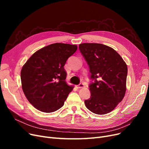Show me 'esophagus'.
Here are the masks:
<instances>
[{"mask_svg": "<svg viewBox=\"0 0 149 149\" xmlns=\"http://www.w3.org/2000/svg\"><path fill=\"white\" fill-rule=\"evenodd\" d=\"M76 87L78 89H79V88H84V84H83V83H80L79 84H78V85H76Z\"/></svg>", "mask_w": 149, "mask_h": 149, "instance_id": "obj_1", "label": "esophagus"}]
</instances>
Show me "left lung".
Masks as SVG:
<instances>
[{"instance_id": "left-lung-1", "label": "left lung", "mask_w": 149, "mask_h": 149, "mask_svg": "<svg viewBox=\"0 0 149 149\" xmlns=\"http://www.w3.org/2000/svg\"><path fill=\"white\" fill-rule=\"evenodd\" d=\"M79 50L89 66L91 97L84 101L92 112L103 115L122 101L126 91L127 66L113 48L101 43L79 44Z\"/></svg>"}]
</instances>
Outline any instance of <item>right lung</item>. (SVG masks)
<instances>
[{
	"label": "right lung",
	"instance_id": "obj_1",
	"mask_svg": "<svg viewBox=\"0 0 149 149\" xmlns=\"http://www.w3.org/2000/svg\"><path fill=\"white\" fill-rule=\"evenodd\" d=\"M77 48L74 45H49L34 53L22 67V88L26 99L36 109L53 112L64 105L73 89L66 82L64 66Z\"/></svg>",
	"mask_w": 149,
	"mask_h": 149
}]
</instances>
